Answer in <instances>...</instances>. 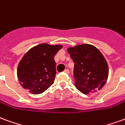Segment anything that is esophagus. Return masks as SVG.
Segmentation results:
<instances>
[{
  "label": "esophagus",
  "mask_w": 125,
  "mask_h": 125,
  "mask_svg": "<svg viewBox=\"0 0 125 125\" xmlns=\"http://www.w3.org/2000/svg\"><path fill=\"white\" fill-rule=\"evenodd\" d=\"M64 72L66 73H70V72H69V70H64Z\"/></svg>",
  "instance_id": "1"
}]
</instances>
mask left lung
I'll return each mask as SVG.
<instances>
[{
  "mask_svg": "<svg viewBox=\"0 0 125 125\" xmlns=\"http://www.w3.org/2000/svg\"><path fill=\"white\" fill-rule=\"evenodd\" d=\"M67 50L75 63L76 88L83 94L101 89L109 76V66L100 51L88 44L70 47Z\"/></svg>",
  "mask_w": 125,
  "mask_h": 125,
  "instance_id": "left-lung-1",
  "label": "left lung"
}]
</instances>
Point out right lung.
Instances as JSON below:
<instances>
[{
	"mask_svg": "<svg viewBox=\"0 0 125 125\" xmlns=\"http://www.w3.org/2000/svg\"><path fill=\"white\" fill-rule=\"evenodd\" d=\"M62 47V45L40 44L25 53L17 68L18 81L23 88L37 95L53 83L56 74L54 56Z\"/></svg>",
	"mask_w": 125,
	"mask_h": 125,
	"instance_id": "1",
	"label": "right lung"
}]
</instances>
